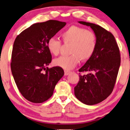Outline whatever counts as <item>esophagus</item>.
Returning <instances> with one entry per match:
<instances>
[{
  "mask_svg": "<svg viewBox=\"0 0 130 130\" xmlns=\"http://www.w3.org/2000/svg\"><path fill=\"white\" fill-rule=\"evenodd\" d=\"M71 73L70 71H68V70H65V76H67V75H69V74Z\"/></svg>",
  "mask_w": 130,
  "mask_h": 130,
  "instance_id": "obj_1",
  "label": "esophagus"
}]
</instances>
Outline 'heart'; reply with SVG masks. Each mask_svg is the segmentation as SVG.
Masks as SVG:
<instances>
[{
	"instance_id": "b5f03b06",
	"label": "heart",
	"mask_w": 130,
	"mask_h": 130,
	"mask_svg": "<svg viewBox=\"0 0 130 130\" xmlns=\"http://www.w3.org/2000/svg\"><path fill=\"white\" fill-rule=\"evenodd\" d=\"M65 43H72L70 52L72 55L60 56L54 60V65L65 70H71L78 65L79 60L86 61L94 54L98 40L92 31L88 30L83 27L72 26L61 34ZM48 50L51 54L57 55L60 51L62 43L55 38L48 40Z\"/></svg>"
}]
</instances>
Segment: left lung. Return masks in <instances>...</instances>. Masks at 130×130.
<instances>
[{
	"label": "left lung",
	"instance_id": "8db88e82",
	"mask_svg": "<svg viewBox=\"0 0 130 130\" xmlns=\"http://www.w3.org/2000/svg\"><path fill=\"white\" fill-rule=\"evenodd\" d=\"M80 24L90 26L97 36L94 54L79 70L88 72L79 75L74 88L76 98L86 105H94L105 100L112 93L120 65V54L113 35L99 25L85 21Z\"/></svg>",
	"mask_w": 130,
	"mask_h": 130
}]
</instances>
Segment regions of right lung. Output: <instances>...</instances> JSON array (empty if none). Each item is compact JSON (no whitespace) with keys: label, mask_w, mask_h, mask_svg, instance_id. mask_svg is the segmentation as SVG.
<instances>
[{"label":"right lung","mask_w":130,"mask_h":130,"mask_svg":"<svg viewBox=\"0 0 130 130\" xmlns=\"http://www.w3.org/2000/svg\"><path fill=\"white\" fill-rule=\"evenodd\" d=\"M65 25V22L57 20L35 23L15 40L11 62L12 75L21 94L31 102L42 103L49 99L63 76L61 67H46L52 61L47 44Z\"/></svg>","instance_id":"right-lung-1"}]
</instances>
